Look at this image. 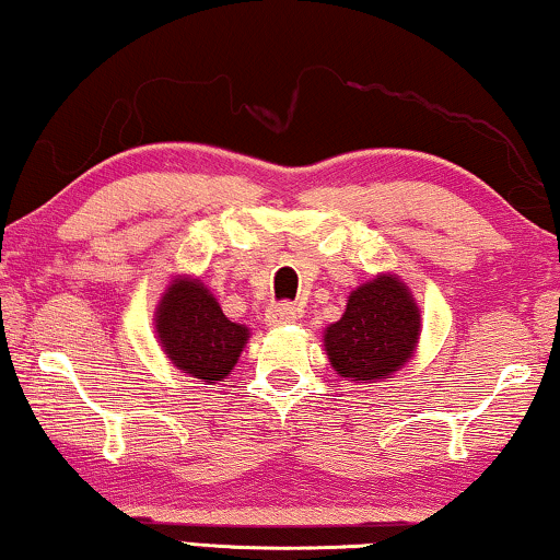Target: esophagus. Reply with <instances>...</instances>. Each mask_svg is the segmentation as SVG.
Here are the masks:
<instances>
[{
  "label": "esophagus",
  "mask_w": 560,
  "mask_h": 560,
  "mask_svg": "<svg viewBox=\"0 0 560 560\" xmlns=\"http://www.w3.org/2000/svg\"><path fill=\"white\" fill-rule=\"evenodd\" d=\"M267 324L270 326H282V324H295L298 318H301V308L293 306V303L288 301H280V303H272L270 308H267Z\"/></svg>",
  "instance_id": "obj_1"
}]
</instances>
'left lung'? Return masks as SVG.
I'll use <instances>...</instances> for the list:
<instances>
[{
    "label": "left lung",
    "mask_w": 560,
    "mask_h": 560,
    "mask_svg": "<svg viewBox=\"0 0 560 560\" xmlns=\"http://www.w3.org/2000/svg\"><path fill=\"white\" fill-rule=\"evenodd\" d=\"M419 337V308L404 282L388 275L352 290L345 316L324 334L331 368L347 381L370 383L396 373Z\"/></svg>",
    "instance_id": "8db88e82"
}]
</instances>
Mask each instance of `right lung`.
<instances>
[{"instance_id":"1","label":"right lung","mask_w":560,"mask_h":560,"mask_svg":"<svg viewBox=\"0 0 560 560\" xmlns=\"http://www.w3.org/2000/svg\"><path fill=\"white\" fill-rule=\"evenodd\" d=\"M156 331L174 365L190 377L213 383L234 370L246 326L229 322L200 280H174L156 311Z\"/></svg>"}]
</instances>
